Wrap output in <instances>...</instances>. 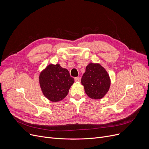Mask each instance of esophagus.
<instances>
[{"label": "esophagus", "mask_w": 149, "mask_h": 149, "mask_svg": "<svg viewBox=\"0 0 149 149\" xmlns=\"http://www.w3.org/2000/svg\"><path fill=\"white\" fill-rule=\"evenodd\" d=\"M81 81V79L79 77H77L75 78V81L76 82H80Z\"/></svg>", "instance_id": "esophagus-1"}]
</instances>
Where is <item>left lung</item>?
Masks as SVG:
<instances>
[{
  "label": "left lung",
  "mask_w": 149,
  "mask_h": 149,
  "mask_svg": "<svg viewBox=\"0 0 149 149\" xmlns=\"http://www.w3.org/2000/svg\"><path fill=\"white\" fill-rule=\"evenodd\" d=\"M81 84L89 97L98 100L104 97L110 88L111 79L106 69L99 63H90L86 68Z\"/></svg>",
  "instance_id": "left-lung-1"
}]
</instances>
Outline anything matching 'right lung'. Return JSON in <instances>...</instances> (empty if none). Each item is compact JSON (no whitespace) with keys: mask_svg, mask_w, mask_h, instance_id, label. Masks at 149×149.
<instances>
[{"mask_svg":"<svg viewBox=\"0 0 149 149\" xmlns=\"http://www.w3.org/2000/svg\"><path fill=\"white\" fill-rule=\"evenodd\" d=\"M74 83L68 69L60 64H50L39 75V83L44 96L52 102L64 99Z\"/></svg>","mask_w":149,"mask_h":149,"instance_id":"right-lung-1","label":"right lung"}]
</instances>
